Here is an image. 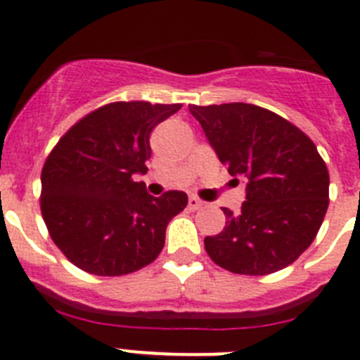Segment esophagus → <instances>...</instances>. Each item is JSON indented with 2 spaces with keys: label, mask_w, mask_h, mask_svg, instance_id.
I'll list each match as a JSON object with an SVG mask.
<instances>
[{
  "label": "esophagus",
  "mask_w": 360,
  "mask_h": 360,
  "mask_svg": "<svg viewBox=\"0 0 360 360\" xmlns=\"http://www.w3.org/2000/svg\"><path fill=\"white\" fill-rule=\"evenodd\" d=\"M203 205H205V202H202V200L196 198V196H191L189 198V209H193V211H198Z\"/></svg>",
  "instance_id": "esophagus-1"
}]
</instances>
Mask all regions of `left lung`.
Here are the masks:
<instances>
[{
	"label": "left lung",
	"instance_id": "8db88e82",
	"mask_svg": "<svg viewBox=\"0 0 360 360\" xmlns=\"http://www.w3.org/2000/svg\"><path fill=\"white\" fill-rule=\"evenodd\" d=\"M189 111L229 174L247 184L241 211L224 207V231L203 240L212 262L245 276L272 274L294 263L328 209L330 176L316 144L294 124L254 104Z\"/></svg>",
	"mask_w": 360,
	"mask_h": 360
}]
</instances>
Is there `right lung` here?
<instances>
[{
	"instance_id": "add662e5",
	"label": "right lung",
	"mask_w": 360,
	"mask_h": 360,
	"mask_svg": "<svg viewBox=\"0 0 360 360\" xmlns=\"http://www.w3.org/2000/svg\"><path fill=\"white\" fill-rule=\"evenodd\" d=\"M180 104L111 103L66 131L44 162L41 212L53 243L75 266L122 276L155 262L165 229L187 195L155 198L135 174H146L149 135Z\"/></svg>"
}]
</instances>
